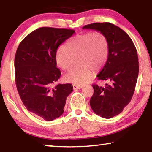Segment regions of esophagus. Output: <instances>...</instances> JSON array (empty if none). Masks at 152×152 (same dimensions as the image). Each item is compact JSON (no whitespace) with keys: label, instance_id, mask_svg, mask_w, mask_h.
<instances>
[{"label":"esophagus","instance_id":"esophagus-1","mask_svg":"<svg viewBox=\"0 0 152 152\" xmlns=\"http://www.w3.org/2000/svg\"><path fill=\"white\" fill-rule=\"evenodd\" d=\"M82 88V85H76V84H73V88H74V90L80 89V88Z\"/></svg>","mask_w":152,"mask_h":152}]
</instances>
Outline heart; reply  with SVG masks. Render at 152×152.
<instances>
[{
  "label": "heart",
  "mask_w": 152,
  "mask_h": 152,
  "mask_svg": "<svg viewBox=\"0 0 152 152\" xmlns=\"http://www.w3.org/2000/svg\"><path fill=\"white\" fill-rule=\"evenodd\" d=\"M109 56V43L103 33L95 31L74 36L66 43L58 48L56 53L57 65L68 70L72 65L74 58L79 64L65 76L68 82L83 84L91 78L92 70H99L106 63Z\"/></svg>",
  "instance_id": "b5f03b06"
}]
</instances>
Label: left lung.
Listing matches in <instances>:
<instances>
[{
	"label": "left lung",
	"instance_id": "8db88e82",
	"mask_svg": "<svg viewBox=\"0 0 152 152\" xmlns=\"http://www.w3.org/2000/svg\"><path fill=\"white\" fill-rule=\"evenodd\" d=\"M82 28L102 33L109 43L108 59L97 78L110 84L104 87L92 84L90 104L96 115L110 119L121 113L132 99L139 74L137 50L129 36L110 23H94Z\"/></svg>",
	"mask_w": 152,
	"mask_h": 152
}]
</instances>
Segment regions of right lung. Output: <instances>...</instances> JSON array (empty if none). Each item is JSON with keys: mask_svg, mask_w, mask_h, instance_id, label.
<instances>
[{"mask_svg": "<svg viewBox=\"0 0 152 152\" xmlns=\"http://www.w3.org/2000/svg\"><path fill=\"white\" fill-rule=\"evenodd\" d=\"M75 31L41 27L20 43L15 58V82L18 93L29 111L45 121H52L64 113L66 98L73 91L71 84L52 87L61 76L56 53Z\"/></svg>", "mask_w": 152, "mask_h": 152, "instance_id": "obj_1", "label": "right lung"}]
</instances>
